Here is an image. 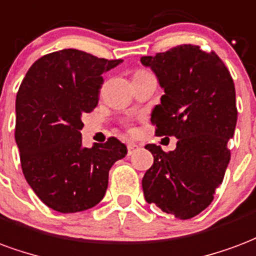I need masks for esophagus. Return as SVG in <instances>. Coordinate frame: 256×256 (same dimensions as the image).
I'll use <instances>...</instances> for the list:
<instances>
[{"label": "esophagus", "mask_w": 256, "mask_h": 256, "mask_svg": "<svg viewBox=\"0 0 256 256\" xmlns=\"http://www.w3.org/2000/svg\"><path fill=\"white\" fill-rule=\"evenodd\" d=\"M136 149H138V145H136V144H133V142L128 144V156H130V154H132V153H133Z\"/></svg>", "instance_id": "obj_1"}]
</instances>
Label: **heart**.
Instances as JSON below:
<instances>
[{"label": "heart", "instance_id": "1", "mask_svg": "<svg viewBox=\"0 0 256 256\" xmlns=\"http://www.w3.org/2000/svg\"><path fill=\"white\" fill-rule=\"evenodd\" d=\"M137 73H140V72H137Z\"/></svg>", "mask_w": 256, "mask_h": 256}]
</instances>
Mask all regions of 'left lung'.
<instances>
[{
    "label": "left lung",
    "instance_id": "1",
    "mask_svg": "<svg viewBox=\"0 0 256 256\" xmlns=\"http://www.w3.org/2000/svg\"><path fill=\"white\" fill-rule=\"evenodd\" d=\"M141 64L164 90L150 118L156 134L178 138L168 153L154 144L145 146L153 166L142 178L144 196L168 214L188 220L212 204L230 160L228 141L238 120L234 80L213 51L194 44L142 56Z\"/></svg>",
    "mask_w": 256,
    "mask_h": 256
}]
</instances>
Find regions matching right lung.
<instances>
[{
    "label": "right lung",
    "mask_w": 256,
    "mask_h": 256,
    "mask_svg": "<svg viewBox=\"0 0 256 256\" xmlns=\"http://www.w3.org/2000/svg\"><path fill=\"white\" fill-rule=\"evenodd\" d=\"M122 60L56 51L30 68L16 96V140L22 174L40 200L60 213L90 209L103 200L114 162L128 154L115 137L82 146L81 116L99 102L103 73Z\"/></svg>",
    "instance_id": "obj_1"
}]
</instances>
